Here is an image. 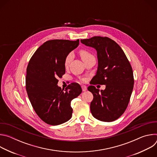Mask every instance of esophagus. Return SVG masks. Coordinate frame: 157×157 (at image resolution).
<instances>
[{"label":"esophagus","instance_id":"obj_1","mask_svg":"<svg viewBox=\"0 0 157 157\" xmlns=\"http://www.w3.org/2000/svg\"><path fill=\"white\" fill-rule=\"evenodd\" d=\"M81 87H82V91H86L87 90V87L84 85H82L81 86Z\"/></svg>","mask_w":157,"mask_h":157}]
</instances>
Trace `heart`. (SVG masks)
Masks as SVG:
<instances>
[{"label": "heart", "instance_id": "heart-1", "mask_svg": "<svg viewBox=\"0 0 157 157\" xmlns=\"http://www.w3.org/2000/svg\"><path fill=\"white\" fill-rule=\"evenodd\" d=\"M79 54L82 59L84 61V62H85L86 60L89 59V58L94 57V56L90 52H89L88 51L84 50H81L79 52ZM73 54L72 53H70L68 55L66 56L64 59V66L66 67L70 65V63L73 60Z\"/></svg>", "mask_w": 157, "mask_h": 157}]
</instances>
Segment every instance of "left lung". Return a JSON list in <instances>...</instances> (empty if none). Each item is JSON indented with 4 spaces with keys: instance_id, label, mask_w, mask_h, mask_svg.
<instances>
[{
    "instance_id": "1",
    "label": "left lung",
    "mask_w": 157,
    "mask_h": 157,
    "mask_svg": "<svg viewBox=\"0 0 157 157\" xmlns=\"http://www.w3.org/2000/svg\"><path fill=\"white\" fill-rule=\"evenodd\" d=\"M85 45L94 48L98 53V68L88 90L93 94L90 109L93 117L103 122H113L126 110L132 93L134 79L132 66L119 44L108 37L94 36L81 40ZM106 85L99 92L93 86Z\"/></svg>"
}]
</instances>
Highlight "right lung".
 Segmentation results:
<instances>
[{
	"label": "right lung",
	"instance_id": "obj_1",
	"mask_svg": "<svg viewBox=\"0 0 157 157\" xmlns=\"http://www.w3.org/2000/svg\"><path fill=\"white\" fill-rule=\"evenodd\" d=\"M79 40H52L44 42L34 53L27 68L25 86L31 104L45 123L57 125L72 116L71 101L82 92L79 84L58 87V78L65 74L64 59L79 45Z\"/></svg>",
	"mask_w": 157,
	"mask_h": 157
}]
</instances>
